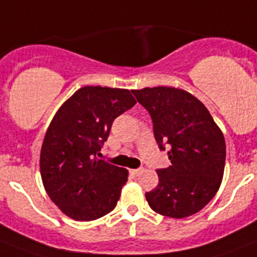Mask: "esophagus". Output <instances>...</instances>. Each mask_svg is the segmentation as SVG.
I'll list each match as a JSON object with an SVG mask.
<instances>
[{"label":"esophagus","instance_id":"obj_1","mask_svg":"<svg viewBox=\"0 0 257 257\" xmlns=\"http://www.w3.org/2000/svg\"><path fill=\"white\" fill-rule=\"evenodd\" d=\"M131 175H133V176H138V175H141L142 173V169L141 168H138V169H131Z\"/></svg>","mask_w":257,"mask_h":257}]
</instances>
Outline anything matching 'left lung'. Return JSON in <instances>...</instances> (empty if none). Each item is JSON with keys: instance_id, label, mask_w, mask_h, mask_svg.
<instances>
[{"instance_id": "left-lung-1", "label": "left lung", "mask_w": 257, "mask_h": 257, "mask_svg": "<svg viewBox=\"0 0 257 257\" xmlns=\"http://www.w3.org/2000/svg\"><path fill=\"white\" fill-rule=\"evenodd\" d=\"M149 111L160 150L171 147L172 166L158 169V186L146 193L156 213L184 218L199 212L222 181L226 146L207 107L184 89L155 86L132 90Z\"/></svg>"}]
</instances>
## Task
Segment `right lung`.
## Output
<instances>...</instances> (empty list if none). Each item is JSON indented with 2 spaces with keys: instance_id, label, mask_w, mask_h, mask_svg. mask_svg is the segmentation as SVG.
<instances>
[{
  "instance_id": "add662e5",
  "label": "right lung",
  "mask_w": 257,
  "mask_h": 257,
  "mask_svg": "<svg viewBox=\"0 0 257 257\" xmlns=\"http://www.w3.org/2000/svg\"><path fill=\"white\" fill-rule=\"evenodd\" d=\"M136 104L128 89L84 86L55 112L40 154L50 199L76 221H91L116 207L128 171L98 159L112 121Z\"/></svg>"
}]
</instances>
